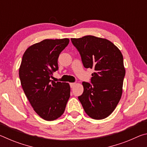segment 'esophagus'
<instances>
[{"mask_svg": "<svg viewBox=\"0 0 147 147\" xmlns=\"http://www.w3.org/2000/svg\"><path fill=\"white\" fill-rule=\"evenodd\" d=\"M74 86H75V83H70L71 88H73Z\"/></svg>", "mask_w": 147, "mask_h": 147, "instance_id": "esophagus-1", "label": "esophagus"}]
</instances>
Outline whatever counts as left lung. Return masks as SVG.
Listing matches in <instances>:
<instances>
[{"instance_id":"8db88e82","label":"left lung","mask_w":147,"mask_h":147,"mask_svg":"<svg viewBox=\"0 0 147 147\" xmlns=\"http://www.w3.org/2000/svg\"><path fill=\"white\" fill-rule=\"evenodd\" d=\"M85 68L93 69L91 82H83L78 96L85 112L94 119L106 118L117 106L123 93L125 69L123 56L110 41L93 36L71 38Z\"/></svg>"}]
</instances>
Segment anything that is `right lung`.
Masks as SVG:
<instances>
[{"label":"right lung","instance_id":"add662e5","mask_svg":"<svg viewBox=\"0 0 147 147\" xmlns=\"http://www.w3.org/2000/svg\"><path fill=\"white\" fill-rule=\"evenodd\" d=\"M69 39H45L29 47L22 58L19 74L22 88L34 110L46 121L64 113L70 97L68 83L51 80L58 69V59Z\"/></svg>","mask_w":147,"mask_h":147}]
</instances>
